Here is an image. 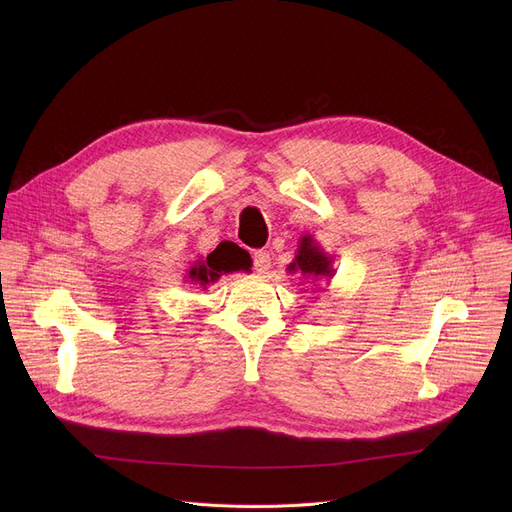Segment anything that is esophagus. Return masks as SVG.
<instances>
[{"mask_svg": "<svg viewBox=\"0 0 512 512\" xmlns=\"http://www.w3.org/2000/svg\"><path fill=\"white\" fill-rule=\"evenodd\" d=\"M270 267H272L270 253H267V251H257L253 255V270L257 274H267V270H270Z\"/></svg>", "mask_w": 512, "mask_h": 512, "instance_id": "1", "label": "esophagus"}]
</instances>
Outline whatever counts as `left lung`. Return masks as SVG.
Here are the masks:
<instances>
[{
  "mask_svg": "<svg viewBox=\"0 0 512 512\" xmlns=\"http://www.w3.org/2000/svg\"><path fill=\"white\" fill-rule=\"evenodd\" d=\"M288 272H299L305 280H332L336 270H334V257H330L324 249L319 247V242L311 236L305 234L299 240V249L297 255H294L292 263L288 265Z\"/></svg>",
  "mask_w": 512,
  "mask_h": 512,
  "instance_id": "1",
  "label": "left lung"
}]
</instances>
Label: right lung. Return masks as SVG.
Returning <instances> with one entry per match:
<instances>
[{
	"mask_svg": "<svg viewBox=\"0 0 512 512\" xmlns=\"http://www.w3.org/2000/svg\"><path fill=\"white\" fill-rule=\"evenodd\" d=\"M240 270H247V257L242 255L238 249L236 251L232 249V253L228 257H220V259L213 251L207 255V259L197 257L195 261L188 263V270H186L184 278H186V282L197 284L199 288L205 290L209 284L218 282L222 278V274H232V272H240Z\"/></svg>",
	"mask_w": 512,
	"mask_h": 512,
	"instance_id": "right-lung-1",
	"label": "right lung"
}]
</instances>
